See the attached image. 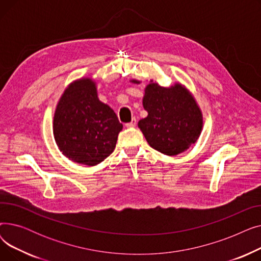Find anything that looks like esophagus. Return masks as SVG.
Returning <instances> with one entry per match:
<instances>
[{"instance_id": "esophagus-1", "label": "esophagus", "mask_w": 261, "mask_h": 261, "mask_svg": "<svg viewBox=\"0 0 261 261\" xmlns=\"http://www.w3.org/2000/svg\"><path fill=\"white\" fill-rule=\"evenodd\" d=\"M136 126V119L135 118H132V120L128 123H126V127L127 128H134Z\"/></svg>"}]
</instances>
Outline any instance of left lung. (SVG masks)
<instances>
[{"mask_svg":"<svg viewBox=\"0 0 261 261\" xmlns=\"http://www.w3.org/2000/svg\"><path fill=\"white\" fill-rule=\"evenodd\" d=\"M132 84L139 80L130 79ZM143 107L147 117L138 123L146 141L159 152L180 154L196 144L203 128V114L194 95L181 82L161 87L150 79L145 88Z\"/></svg>","mask_w":261,"mask_h":261,"instance_id":"obj_1","label":"left lung"}]
</instances>
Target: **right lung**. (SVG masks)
Listing matches in <instances>:
<instances>
[{
	"instance_id": "1",
	"label": "right lung",
	"mask_w": 261,
	"mask_h": 261,
	"mask_svg": "<svg viewBox=\"0 0 261 261\" xmlns=\"http://www.w3.org/2000/svg\"><path fill=\"white\" fill-rule=\"evenodd\" d=\"M121 130L115 112L99 100L92 77L65 88L53 119L54 139L64 156L81 165H98L113 152Z\"/></svg>"
}]
</instances>
